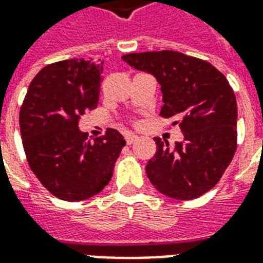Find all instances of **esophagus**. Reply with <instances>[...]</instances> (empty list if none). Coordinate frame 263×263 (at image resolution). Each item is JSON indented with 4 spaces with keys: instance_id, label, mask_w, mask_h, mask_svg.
Here are the masks:
<instances>
[{
    "instance_id": "34e87169",
    "label": "esophagus",
    "mask_w": 263,
    "mask_h": 263,
    "mask_svg": "<svg viewBox=\"0 0 263 263\" xmlns=\"http://www.w3.org/2000/svg\"><path fill=\"white\" fill-rule=\"evenodd\" d=\"M138 139V135H135V134H132V132H128L125 135V141L128 145H131V143H134L135 141Z\"/></svg>"
}]
</instances>
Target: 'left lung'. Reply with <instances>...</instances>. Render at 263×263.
<instances>
[{
  "label": "left lung",
  "mask_w": 263,
  "mask_h": 263,
  "mask_svg": "<svg viewBox=\"0 0 263 263\" xmlns=\"http://www.w3.org/2000/svg\"><path fill=\"white\" fill-rule=\"evenodd\" d=\"M122 60L156 77L163 92L160 117L176 118L173 125L184 135L173 148L155 138L149 180L167 197L203 196L220 182L237 151V100L226 76L205 60L175 50L124 54Z\"/></svg>",
  "instance_id": "obj_1"
}]
</instances>
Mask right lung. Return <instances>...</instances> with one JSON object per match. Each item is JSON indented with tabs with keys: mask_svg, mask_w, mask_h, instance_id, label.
Returning <instances> with one entry per match:
<instances>
[{
	"mask_svg": "<svg viewBox=\"0 0 263 263\" xmlns=\"http://www.w3.org/2000/svg\"><path fill=\"white\" fill-rule=\"evenodd\" d=\"M104 62L69 59L43 67L32 80L20 111L26 160L54 197L80 201L112 177L125 139L114 128L91 142L79 129L81 115L97 108Z\"/></svg>",
	"mask_w": 263,
	"mask_h": 263,
	"instance_id": "obj_1",
	"label": "right lung"
}]
</instances>
